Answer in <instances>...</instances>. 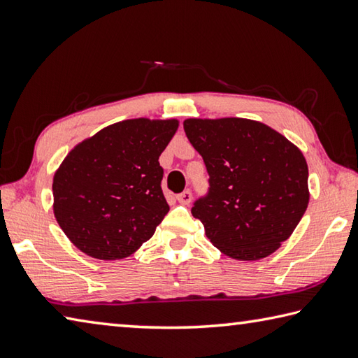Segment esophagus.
<instances>
[{"mask_svg":"<svg viewBox=\"0 0 358 358\" xmlns=\"http://www.w3.org/2000/svg\"><path fill=\"white\" fill-rule=\"evenodd\" d=\"M178 201L180 203V204H184V206H189L190 203H192V192L190 190H185V192H182V193H179L178 196Z\"/></svg>","mask_w":358,"mask_h":358,"instance_id":"1","label":"esophagus"}]
</instances>
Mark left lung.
I'll use <instances>...</instances> for the list:
<instances>
[{
	"mask_svg": "<svg viewBox=\"0 0 358 358\" xmlns=\"http://www.w3.org/2000/svg\"><path fill=\"white\" fill-rule=\"evenodd\" d=\"M210 176L192 214L223 255L258 261L289 239L310 201L308 165L280 131L245 117L184 121Z\"/></svg>",
	"mask_w": 358,
	"mask_h": 358,
	"instance_id": "left-lung-1",
	"label": "left lung"
}]
</instances>
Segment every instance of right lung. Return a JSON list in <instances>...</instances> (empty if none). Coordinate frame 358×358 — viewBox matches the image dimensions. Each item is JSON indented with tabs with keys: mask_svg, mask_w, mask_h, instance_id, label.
<instances>
[{
	"mask_svg": "<svg viewBox=\"0 0 358 358\" xmlns=\"http://www.w3.org/2000/svg\"><path fill=\"white\" fill-rule=\"evenodd\" d=\"M178 119H125L69 150L53 176V214L80 252L116 261L155 233L169 206L159 163Z\"/></svg>",
	"mask_w": 358,
	"mask_h": 358,
	"instance_id": "right-lung-1",
	"label": "right lung"
}]
</instances>
